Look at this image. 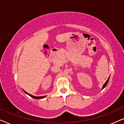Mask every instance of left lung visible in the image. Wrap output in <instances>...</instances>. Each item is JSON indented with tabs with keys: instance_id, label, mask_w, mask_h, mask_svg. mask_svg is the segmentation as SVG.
<instances>
[{
	"instance_id": "left-lung-1",
	"label": "left lung",
	"mask_w": 124,
	"mask_h": 124,
	"mask_svg": "<svg viewBox=\"0 0 124 124\" xmlns=\"http://www.w3.org/2000/svg\"><path fill=\"white\" fill-rule=\"evenodd\" d=\"M109 77H110V76H109ZM109 78H108V79H107V81H106V82H105V84H104V85H103V87H102V90H103V89H104V88H105V87H106V86H107V84H108V81H109Z\"/></svg>"
}]
</instances>
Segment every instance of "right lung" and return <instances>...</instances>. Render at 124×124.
I'll return each instance as SVG.
<instances>
[{"mask_svg": "<svg viewBox=\"0 0 124 124\" xmlns=\"http://www.w3.org/2000/svg\"><path fill=\"white\" fill-rule=\"evenodd\" d=\"M29 95L31 96V97H32L33 98H34V99H43V98H45L46 96H34L33 95Z\"/></svg>", "mask_w": 124, "mask_h": 124, "instance_id": "right-lung-1", "label": "right lung"}]
</instances>
